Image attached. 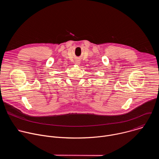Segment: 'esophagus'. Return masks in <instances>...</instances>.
<instances>
[{"label":"esophagus","instance_id":"1","mask_svg":"<svg viewBox=\"0 0 159 159\" xmlns=\"http://www.w3.org/2000/svg\"><path fill=\"white\" fill-rule=\"evenodd\" d=\"M80 60H76V61H75V63H76L77 65H79V64H80Z\"/></svg>","mask_w":159,"mask_h":159}]
</instances>
